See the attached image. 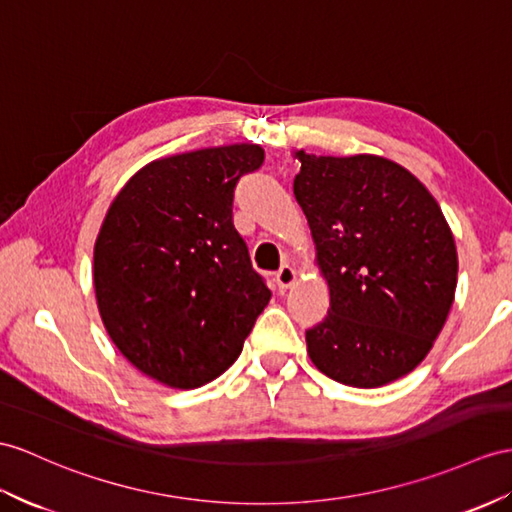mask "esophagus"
<instances>
[{"label":"esophagus","mask_w":512,"mask_h":512,"mask_svg":"<svg viewBox=\"0 0 512 512\" xmlns=\"http://www.w3.org/2000/svg\"><path fill=\"white\" fill-rule=\"evenodd\" d=\"M276 282L280 289H291V286L297 282V271L291 265H282L276 273Z\"/></svg>","instance_id":"34e87169"}]
</instances>
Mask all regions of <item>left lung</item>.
<instances>
[{"instance_id": "8db88e82", "label": "left lung", "mask_w": 512, "mask_h": 512, "mask_svg": "<svg viewBox=\"0 0 512 512\" xmlns=\"http://www.w3.org/2000/svg\"><path fill=\"white\" fill-rule=\"evenodd\" d=\"M293 193L308 219L328 317L306 332L328 378L378 389L428 356L454 304L458 254L432 193L397 162L302 149Z\"/></svg>"}]
</instances>
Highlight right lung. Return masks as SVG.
<instances>
[{
  "mask_svg": "<svg viewBox=\"0 0 512 512\" xmlns=\"http://www.w3.org/2000/svg\"><path fill=\"white\" fill-rule=\"evenodd\" d=\"M263 160L256 143L158 158L108 206L93 252L99 317L123 358L169 389L219 378L269 304L232 221L236 182Z\"/></svg>",
  "mask_w": 512,
  "mask_h": 512,
  "instance_id": "1",
  "label": "right lung"
}]
</instances>
